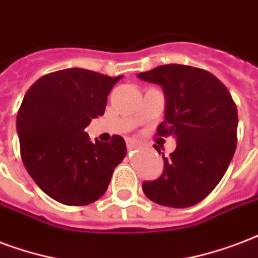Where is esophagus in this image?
I'll return each mask as SVG.
<instances>
[{
  "instance_id": "obj_1",
  "label": "esophagus",
  "mask_w": 258,
  "mask_h": 258,
  "mask_svg": "<svg viewBox=\"0 0 258 258\" xmlns=\"http://www.w3.org/2000/svg\"><path fill=\"white\" fill-rule=\"evenodd\" d=\"M138 146H139V142H138V141L131 139V138L127 139V147H128V150H134V149H137Z\"/></svg>"
}]
</instances>
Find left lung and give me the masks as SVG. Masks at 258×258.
I'll return each instance as SVG.
<instances>
[{"mask_svg": "<svg viewBox=\"0 0 258 258\" xmlns=\"http://www.w3.org/2000/svg\"><path fill=\"white\" fill-rule=\"evenodd\" d=\"M138 77L164 88L166 111L157 135L177 138L176 150L164 158L162 176L143 182V192L166 207L200 203L219 184L233 158L237 105L223 82L204 69L170 63Z\"/></svg>", "mask_w": 258, "mask_h": 258, "instance_id": "1", "label": "left lung"}]
</instances>
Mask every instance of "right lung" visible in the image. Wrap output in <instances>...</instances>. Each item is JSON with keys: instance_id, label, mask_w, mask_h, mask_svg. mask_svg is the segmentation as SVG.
Wrapping results in <instances>:
<instances>
[{"instance_id": "obj_1", "label": "right lung", "mask_w": 258, "mask_h": 258, "mask_svg": "<svg viewBox=\"0 0 258 258\" xmlns=\"http://www.w3.org/2000/svg\"><path fill=\"white\" fill-rule=\"evenodd\" d=\"M121 76L64 69L40 77L17 112L20 154L29 176L50 198L86 206L107 190L127 154L124 139L92 143L85 127L104 115L108 94Z\"/></svg>"}]
</instances>
